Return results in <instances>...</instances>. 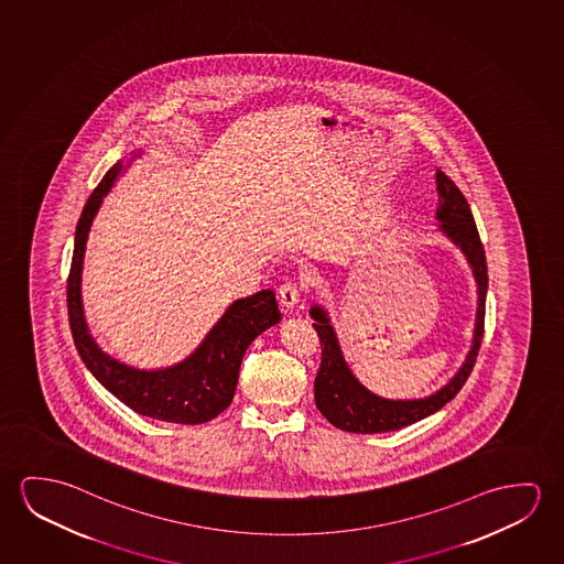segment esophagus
Here are the masks:
<instances>
[{
  "instance_id": "34e87169",
  "label": "esophagus",
  "mask_w": 564,
  "mask_h": 564,
  "mask_svg": "<svg viewBox=\"0 0 564 564\" xmlns=\"http://www.w3.org/2000/svg\"><path fill=\"white\" fill-rule=\"evenodd\" d=\"M301 296H303V286L299 285L296 281H285L283 285L279 286V301L286 311H293L296 304L301 303Z\"/></svg>"
}]
</instances>
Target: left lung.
<instances>
[{
    "instance_id": "obj_1",
    "label": "left lung",
    "mask_w": 564,
    "mask_h": 564,
    "mask_svg": "<svg viewBox=\"0 0 564 564\" xmlns=\"http://www.w3.org/2000/svg\"><path fill=\"white\" fill-rule=\"evenodd\" d=\"M435 182L440 193V205L435 213L437 220L442 223L440 228L467 256V261L477 279L478 311L473 347L457 375L432 397L420 400L381 399L371 390L365 389L364 384L349 371L346 359L341 356L336 332L329 324L328 314L322 306H313L311 316L316 321L313 326L318 332L322 346L321 369L314 379V400L322 416L344 432L384 434L432 416L449 400L455 399V394L463 389L477 361L478 349L485 334L486 289H488L485 248L480 242L470 207L459 187L451 182L442 170H437Z\"/></svg>"
}]
</instances>
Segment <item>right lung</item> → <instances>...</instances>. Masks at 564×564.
<instances>
[{"label":"right lung","mask_w":564,"mask_h":564,"mask_svg":"<svg viewBox=\"0 0 564 564\" xmlns=\"http://www.w3.org/2000/svg\"><path fill=\"white\" fill-rule=\"evenodd\" d=\"M121 170L119 160L89 195L76 226L68 275L72 338L91 375L130 410L172 424H203L230 406L246 349L263 329L281 321L275 293L268 289L235 301L208 332L195 354L174 367L140 371L104 354L87 329L79 283L89 226Z\"/></svg>","instance_id":"right-lung-1"}]
</instances>
